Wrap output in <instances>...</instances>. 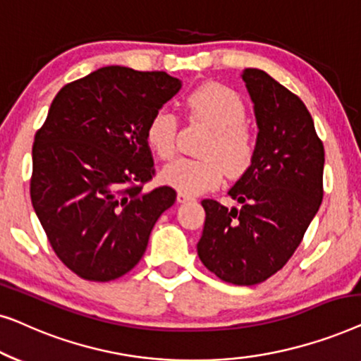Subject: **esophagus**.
<instances>
[{"mask_svg":"<svg viewBox=\"0 0 361 361\" xmlns=\"http://www.w3.org/2000/svg\"><path fill=\"white\" fill-rule=\"evenodd\" d=\"M189 200H194V197L189 194H184V192H177V202H179V204H184V202H189Z\"/></svg>","mask_w":361,"mask_h":361,"instance_id":"1","label":"esophagus"}]
</instances>
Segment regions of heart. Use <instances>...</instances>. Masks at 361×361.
Instances as JSON below:
<instances>
[{"label":"heart","instance_id":"heart-1","mask_svg":"<svg viewBox=\"0 0 361 361\" xmlns=\"http://www.w3.org/2000/svg\"><path fill=\"white\" fill-rule=\"evenodd\" d=\"M190 115L210 128L200 159L179 157L162 169V180L184 194H200L216 187L230 176L248 169L255 156V137L246 125V106L241 97L220 83H205L185 98ZM179 121L169 108H159L146 126V141L161 159L177 151Z\"/></svg>","mask_w":361,"mask_h":361}]
</instances>
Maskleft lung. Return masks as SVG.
<instances>
[{"label": "left lung", "mask_w": 361, "mask_h": 361, "mask_svg": "<svg viewBox=\"0 0 361 361\" xmlns=\"http://www.w3.org/2000/svg\"><path fill=\"white\" fill-rule=\"evenodd\" d=\"M241 77L259 130L255 156L228 192L241 209L202 200L197 253L225 283L255 286L288 263L322 204L324 145L298 95L258 68Z\"/></svg>", "instance_id": "left-lung-1"}]
</instances>
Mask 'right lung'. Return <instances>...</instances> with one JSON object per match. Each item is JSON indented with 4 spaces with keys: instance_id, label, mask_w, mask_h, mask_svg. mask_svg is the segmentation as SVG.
Wrapping results in <instances>:
<instances>
[{
    "instance_id": "1",
    "label": "right lung",
    "mask_w": 361,
    "mask_h": 361,
    "mask_svg": "<svg viewBox=\"0 0 361 361\" xmlns=\"http://www.w3.org/2000/svg\"><path fill=\"white\" fill-rule=\"evenodd\" d=\"M180 90L166 72L110 66L61 88L34 136L31 200L59 259L87 281L140 263L154 224L176 202L156 174L146 126Z\"/></svg>"
}]
</instances>
